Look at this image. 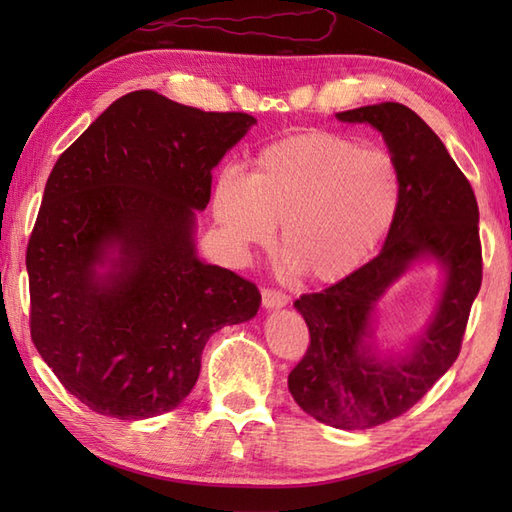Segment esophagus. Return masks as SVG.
<instances>
[{
	"instance_id": "1",
	"label": "esophagus",
	"mask_w": 512,
	"mask_h": 512,
	"mask_svg": "<svg viewBox=\"0 0 512 512\" xmlns=\"http://www.w3.org/2000/svg\"><path fill=\"white\" fill-rule=\"evenodd\" d=\"M288 295L277 288H262V303L264 308H284L288 303Z\"/></svg>"
}]
</instances>
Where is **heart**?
<instances>
[{"label": "heart", "mask_w": 512, "mask_h": 512, "mask_svg": "<svg viewBox=\"0 0 512 512\" xmlns=\"http://www.w3.org/2000/svg\"><path fill=\"white\" fill-rule=\"evenodd\" d=\"M402 200V169L387 149L308 132L259 149L248 178L224 169L213 187V215L239 257L273 244L281 222L288 264L310 281L334 284L376 255Z\"/></svg>", "instance_id": "heart-1"}]
</instances>
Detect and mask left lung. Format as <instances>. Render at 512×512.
<instances>
[{
  "mask_svg": "<svg viewBox=\"0 0 512 512\" xmlns=\"http://www.w3.org/2000/svg\"><path fill=\"white\" fill-rule=\"evenodd\" d=\"M385 136L405 180V200L380 253L339 284L301 295L310 343L288 389L297 405L336 429H372L409 411L455 363L471 306L482 286L480 211L460 167L422 118L400 103L336 114ZM431 254L448 268L443 299L405 362L364 352L368 312L404 268Z\"/></svg>",
  "mask_w": 512,
  "mask_h": 512,
  "instance_id": "left-lung-1",
  "label": "left lung"
}]
</instances>
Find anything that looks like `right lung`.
<instances>
[{"instance_id": "1", "label": "right lung", "mask_w": 512, "mask_h": 512, "mask_svg": "<svg viewBox=\"0 0 512 512\" xmlns=\"http://www.w3.org/2000/svg\"><path fill=\"white\" fill-rule=\"evenodd\" d=\"M253 123L136 90L54 165L26 250L30 336L59 383L101 416L176 409L209 336L257 314L253 281L202 264L193 246L211 169ZM110 245L119 259L101 278Z\"/></svg>"}]
</instances>
